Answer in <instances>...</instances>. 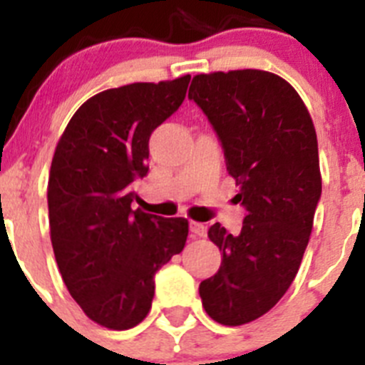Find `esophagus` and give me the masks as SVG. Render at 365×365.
<instances>
[{
    "label": "esophagus",
    "instance_id": "1",
    "mask_svg": "<svg viewBox=\"0 0 365 365\" xmlns=\"http://www.w3.org/2000/svg\"><path fill=\"white\" fill-rule=\"evenodd\" d=\"M190 230H192L193 235L205 237V235H206V225H202V222L192 221V222H190Z\"/></svg>",
    "mask_w": 365,
    "mask_h": 365
}]
</instances>
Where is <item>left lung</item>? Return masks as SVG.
<instances>
[{"label": "left lung", "mask_w": 365, "mask_h": 365, "mask_svg": "<svg viewBox=\"0 0 365 365\" xmlns=\"http://www.w3.org/2000/svg\"><path fill=\"white\" fill-rule=\"evenodd\" d=\"M188 96L217 131L247 208L240 235L208 228L222 259L199 285L206 314L235 327L269 312L302 265L322 195L316 130L294 87L269 71L195 74Z\"/></svg>", "instance_id": "8db88e82"}]
</instances>
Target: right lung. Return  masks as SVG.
Masks as SVG:
<instances>
[{"mask_svg": "<svg viewBox=\"0 0 365 365\" xmlns=\"http://www.w3.org/2000/svg\"><path fill=\"white\" fill-rule=\"evenodd\" d=\"M190 74L137 82L86 100L58 138L47 205L51 243L67 291L89 320L113 331L144 320L155 272L185 248L188 219L140 208L151 131L179 109Z\"/></svg>", "mask_w": 365, "mask_h": 365, "instance_id": "add662e5", "label": "right lung"}]
</instances>
